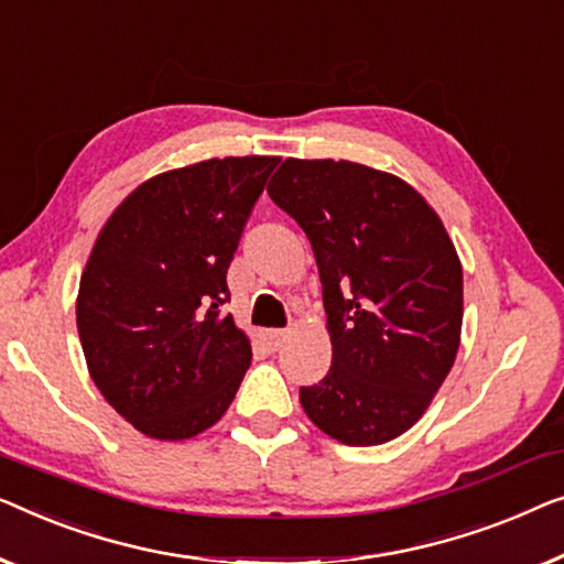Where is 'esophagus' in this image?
<instances>
[{"instance_id": "esophagus-1", "label": "esophagus", "mask_w": 564, "mask_h": 564, "mask_svg": "<svg viewBox=\"0 0 564 564\" xmlns=\"http://www.w3.org/2000/svg\"><path fill=\"white\" fill-rule=\"evenodd\" d=\"M267 338H269V346L280 348L282 343L290 338V330H284V328H274V330H269V333H267Z\"/></svg>"}]
</instances>
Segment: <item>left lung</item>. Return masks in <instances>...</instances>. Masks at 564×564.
Wrapping results in <instances>:
<instances>
[{
  "label": "left lung",
  "mask_w": 564,
  "mask_h": 564,
  "mask_svg": "<svg viewBox=\"0 0 564 564\" xmlns=\"http://www.w3.org/2000/svg\"><path fill=\"white\" fill-rule=\"evenodd\" d=\"M313 243L328 315V377L302 410L343 445L412 427L455 364L463 267L430 203L402 177L348 160L288 158L267 187Z\"/></svg>",
  "instance_id": "1"
}]
</instances>
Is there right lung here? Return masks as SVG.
<instances>
[{"instance_id": "1", "label": "right lung", "mask_w": 564, "mask_h": 564, "mask_svg": "<svg viewBox=\"0 0 564 564\" xmlns=\"http://www.w3.org/2000/svg\"><path fill=\"white\" fill-rule=\"evenodd\" d=\"M280 158H224L154 175L121 200L88 257L76 323L88 373L154 440L224 417L251 343L221 313L226 272Z\"/></svg>"}]
</instances>
